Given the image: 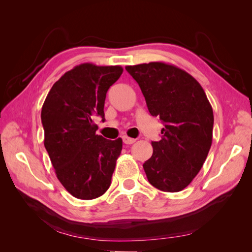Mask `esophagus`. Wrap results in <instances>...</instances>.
<instances>
[{
    "instance_id": "esophagus-1",
    "label": "esophagus",
    "mask_w": 252,
    "mask_h": 252,
    "mask_svg": "<svg viewBox=\"0 0 252 252\" xmlns=\"http://www.w3.org/2000/svg\"><path fill=\"white\" fill-rule=\"evenodd\" d=\"M123 142L127 145H130V144H133L135 142V139H132V138H129V136L127 135H124L123 136Z\"/></svg>"
}]
</instances>
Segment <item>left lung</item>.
<instances>
[{
	"mask_svg": "<svg viewBox=\"0 0 252 252\" xmlns=\"http://www.w3.org/2000/svg\"><path fill=\"white\" fill-rule=\"evenodd\" d=\"M151 116L164 123L162 138L143 167L150 184L166 192L186 188L199 173L212 143L213 111L200 83L163 62L126 66Z\"/></svg>",
	"mask_w": 252,
	"mask_h": 252,
	"instance_id": "left-lung-1",
	"label": "left lung"
}]
</instances>
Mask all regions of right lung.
I'll list each match as a JSON object with an SVG mask.
<instances>
[{
  "label": "right lung",
  "mask_w": 252,
  "mask_h": 252,
  "mask_svg": "<svg viewBox=\"0 0 252 252\" xmlns=\"http://www.w3.org/2000/svg\"><path fill=\"white\" fill-rule=\"evenodd\" d=\"M122 72L121 66L78 65L53 84L43 104L45 148L61 184L77 199H96L111 184L123 142L97 135L94 118L105 120L106 94Z\"/></svg>",
  "instance_id": "1"
}]
</instances>
